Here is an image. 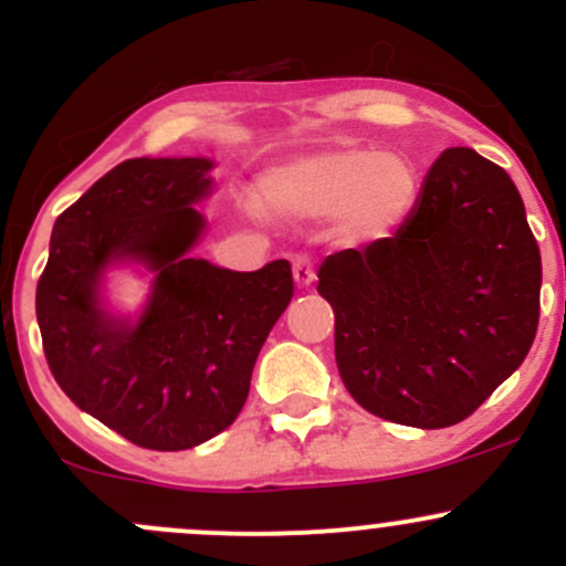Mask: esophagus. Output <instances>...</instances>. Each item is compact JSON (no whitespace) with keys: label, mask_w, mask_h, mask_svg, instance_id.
Listing matches in <instances>:
<instances>
[{"label":"esophagus","mask_w":566,"mask_h":566,"mask_svg":"<svg viewBox=\"0 0 566 566\" xmlns=\"http://www.w3.org/2000/svg\"><path fill=\"white\" fill-rule=\"evenodd\" d=\"M293 276H295V284H298V287H310V284L315 282L317 273H315V262H312V256H306V254L295 256Z\"/></svg>","instance_id":"obj_1"}]
</instances>
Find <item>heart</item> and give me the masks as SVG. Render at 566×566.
Here are the masks:
<instances>
[{
	"instance_id": "obj_1",
	"label": "heart",
	"mask_w": 566,
	"mask_h": 566,
	"mask_svg": "<svg viewBox=\"0 0 566 566\" xmlns=\"http://www.w3.org/2000/svg\"><path fill=\"white\" fill-rule=\"evenodd\" d=\"M268 193L273 202L298 213H345L353 232L378 238L410 213L419 177L413 164L397 153L339 147L276 169L268 177Z\"/></svg>"
}]
</instances>
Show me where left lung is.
I'll list each match as a JSON object with an SVG mask.
<instances>
[{
	"instance_id": "left-lung-1",
	"label": "left lung",
	"mask_w": 566,
	"mask_h": 566,
	"mask_svg": "<svg viewBox=\"0 0 566 566\" xmlns=\"http://www.w3.org/2000/svg\"><path fill=\"white\" fill-rule=\"evenodd\" d=\"M342 384L369 413L441 430L468 419L528 356L542 260L515 182L452 147L394 238L325 256Z\"/></svg>"
}]
</instances>
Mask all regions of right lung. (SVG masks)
<instances>
[{
    "instance_id": "1",
    "label": "right lung",
    "mask_w": 566,
    "mask_h": 566,
    "mask_svg": "<svg viewBox=\"0 0 566 566\" xmlns=\"http://www.w3.org/2000/svg\"><path fill=\"white\" fill-rule=\"evenodd\" d=\"M208 158H130L71 205L51 232L35 312L60 389L130 443L180 452L219 436L249 397L251 369L293 298L287 260L251 273L188 256L205 221ZM142 259L159 273L136 326L106 318V261Z\"/></svg>"
}]
</instances>
